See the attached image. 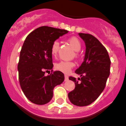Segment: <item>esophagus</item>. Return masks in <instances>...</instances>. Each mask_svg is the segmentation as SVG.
I'll return each mask as SVG.
<instances>
[{
	"mask_svg": "<svg viewBox=\"0 0 126 126\" xmlns=\"http://www.w3.org/2000/svg\"><path fill=\"white\" fill-rule=\"evenodd\" d=\"M64 76H65V81H68V75H65Z\"/></svg>",
	"mask_w": 126,
	"mask_h": 126,
	"instance_id": "34e87169",
	"label": "esophagus"
}]
</instances>
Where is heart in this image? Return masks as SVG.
Listing matches in <instances>:
<instances>
[{"label":"heart","instance_id":"obj_1","mask_svg":"<svg viewBox=\"0 0 126 126\" xmlns=\"http://www.w3.org/2000/svg\"><path fill=\"white\" fill-rule=\"evenodd\" d=\"M68 42L75 51H79L81 48V44L79 40L76 37H70L68 39ZM59 44L57 41H54L51 47L50 51L53 56L56 57L59 51ZM75 63L73 61H61L59 63H55L54 68L57 70H59L65 73H68L71 71L73 67H75Z\"/></svg>","mask_w":126,"mask_h":126}]
</instances>
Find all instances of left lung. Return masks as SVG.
I'll return each mask as SVG.
<instances>
[{"mask_svg":"<svg viewBox=\"0 0 126 126\" xmlns=\"http://www.w3.org/2000/svg\"><path fill=\"white\" fill-rule=\"evenodd\" d=\"M85 44L84 61L75 73L81 76L78 80L72 76L75 88L68 93L73 104L86 106L94 102L104 89L110 75V59L103 45L92 34L79 33Z\"/></svg>","mask_w":126,"mask_h":126,"instance_id":"1","label":"left lung"}]
</instances>
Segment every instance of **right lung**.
<instances>
[{"mask_svg":"<svg viewBox=\"0 0 126 126\" xmlns=\"http://www.w3.org/2000/svg\"><path fill=\"white\" fill-rule=\"evenodd\" d=\"M68 31L43 26L26 37L20 52L17 70L20 87L25 96L33 103L44 105L50 101L55 86L63 82L64 75L53 72V64L50 49L60 36ZM51 70L45 76V72Z\"/></svg>","mask_w":126,"mask_h":126,"instance_id":"1","label":"right lung"}]
</instances>
